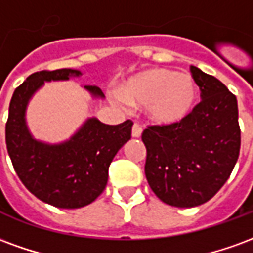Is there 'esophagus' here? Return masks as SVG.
<instances>
[{"mask_svg": "<svg viewBox=\"0 0 253 253\" xmlns=\"http://www.w3.org/2000/svg\"><path fill=\"white\" fill-rule=\"evenodd\" d=\"M131 134H132V137L139 138L141 137V134H142V127L139 126L138 123H134V125H132Z\"/></svg>", "mask_w": 253, "mask_h": 253, "instance_id": "1", "label": "esophagus"}]
</instances>
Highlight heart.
Returning a JSON list of instances; mask_svg holds the SVG:
<instances>
[{
  "instance_id": "b5f03b06",
  "label": "heart",
  "mask_w": 253,
  "mask_h": 253,
  "mask_svg": "<svg viewBox=\"0 0 253 253\" xmlns=\"http://www.w3.org/2000/svg\"><path fill=\"white\" fill-rule=\"evenodd\" d=\"M122 99L131 105H145L156 123L183 121L196 100V84L190 74L153 67L130 78L121 89Z\"/></svg>"
}]
</instances>
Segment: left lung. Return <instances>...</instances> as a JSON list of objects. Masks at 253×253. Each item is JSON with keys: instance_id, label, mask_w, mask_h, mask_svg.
<instances>
[{"instance_id": "8db88e82", "label": "left lung", "mask_w": 253, "mask_h": 253, "mask_svg": "<svg viewBox=\"0 0 253 253\" xmlns=\"http://www.w3.org/2000/svg\"><path fill=\"white\" fill-rule=\"evenodd\" d=\"M190 70L201 101L183 121L149 125L142 132L149 186L175 207L210 201L229 179L241 145L236 96L201 69Z\"/></svg>"}]
</instances>
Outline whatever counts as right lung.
<instances>
[{"instance_id": "add662e5", "label": "right lung", "mask_w": 253, "mask_h": 253, "mask_svg": "<svg viewBox=\"0 0 253 253\" xmlns=\"http://www.w3.org/2000/svg\"><path fill=\"white\" fill-rule=\"evenodd\" d=\"M81 72L72 69L42 70L14 89L5 126V141L16 173L30 192L59 209L86 206L104 191L108 168L118 150L131 138L132 122L110 126L96 118L85 122L67 142L47 145L31 137L25 108L44 81L69 80ZM90 93L104 97L101 89L86 85Z\"/></svg>"}]
</instances>
